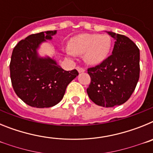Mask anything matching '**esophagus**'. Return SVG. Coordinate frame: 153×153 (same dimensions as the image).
<instances>
[{
    "mask_svg": "<svg viewBox=\"0 0 153 153\" xmlns=\"http://www.w3.org/2000/svg\"><path fill=\"white\" fill-rule=\"evenodd\" d=\"M76 70H78V72L79 73H83L85 71V69L83 67H76Z\"/></svg>",
    "mask_w": 153,
    "mask_h": 153,
    "instance_id": "34e87169",
    "label": "esophagus"
}]
</instances>
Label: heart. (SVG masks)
<instances>
[{
  "instance_id": "obj_1",
  "label": "heart",
  "mask_w": 153,
  "mask_h": 153,
  "mask_svg": "<svg viewBox=\"0 0 153 153\" xmlns=\"http://www.w3.org/2000/svg\"><path fill=\"white\" fill-rule=\"evenodd\" d=\"M111 48V39L108 35L83 33L75 36L70 42V55L84 54L89 64L97 65L103 61Z\"/></svg>"
}]
</instances>
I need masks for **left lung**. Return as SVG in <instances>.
<instances>
[{
    "mask_svg": "<svg viewBox=\"0 0 153 153\" xmlns=\"http://www.w3.org/2000/svg\"><path fill=\"white\" fill-rule=\"evenodd\" d=\"M116 40L113 52L100 64L87 69L90 83L86 90L98 106L113 107L126 102L140 78V50L122 34L108 31Z\"/></svg>",
    "mask_w": 153,
    "mask_h": 153,
    "instance_id": "obj_1",
    "label": "left lung"
}]
</instances>
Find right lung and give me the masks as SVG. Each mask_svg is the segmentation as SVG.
<instances>
[{
  "mask_svg": "<svg viewBox=\"0 0 153 153\" xmlns=\"http://www.w3.org/2000/svg\"><path fill=\"white\" fill-rule=\"evenodd\" d=\"M56 30L34 33L13 48L10 63L13 88L26 104L36 108L51 107L60 102L67 85L79 74L66 71L51 58H40L36 49L41 42L52 39Z\"/></svg>",
  "mask_w": 153,
  "mask_h": 153,
  "instance_id": "obj_1",
  "label": "right lung"
}]
</instances>
